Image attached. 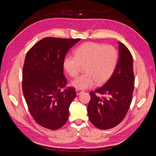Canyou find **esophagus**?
<instances>
[{"instance_id":"obj_1","label":"esophagus","mask_w":156,"mask_h":156,"mask_svg":"<svg viewBox=\"0 0 156 156\" xmlns=\"http://www.w3.org/2000/svg\"><path fill=\"white\" fill-rule=\"evenodd\" d=\"M83 92H84V91L82 90H81V89H79V88H77V89H76V93H77V95H79L80 94H81V93Z\"/></svg>"}]
</instances>
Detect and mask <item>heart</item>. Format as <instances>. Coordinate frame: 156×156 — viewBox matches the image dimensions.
<instances>
[{
    "mask_svg": "<svg viewBox=\"0 0 156 156\" xmlns=\"http://www.w3.org/2000/svg\"><path fill=\"white\" fill-rule=\"evenodd\" d=\"M118 60L119 53L112 45L87 42L74 51V56L64 59V66L72 77H77L82 66L84 68L85 73L72 83V86L81 90L105 82L114 72Z\"/></svg>",
    "mask_w": 156,
    "mask_h": 156,
    "instance_id": "1",
    "label": "heart"
}]
</instances>
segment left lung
<instances>
[{
  "label": "left lung",
  "instance_id": "left-lung-1",
  "mask_svg": "<svg viewBox=\"0 0 156 156\" xmlns=\"http://www.w3.org/2000/svg\"><path fill=\"white\" fill-rule=\"evenodd\" d=\"M119 57L114 72L103 86L90 92L87 111L91 123L98 129L112 128L124 120L133 97L135 76L133 56L119 42ZM97 93L102 97H98Z\"/></svg>",
  "mask_w": 156,
  "mask_h": 156
}]
</instances>
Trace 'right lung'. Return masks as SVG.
Segmentation results:
<instances>
[{
  "label": "right lung",
  "instance_id": "right-lung-1",
  "mask_svg": "<svg viewBox=\"0 0 156 156\" xmlns=\"http://www.w3.org/2000/svg\"><path fill=\"white\" fill-rule=\"evenodd\" d=\"M80 40L44 37L26 55L22 72L23 95L32 118L45 128L58 129L68 119L76 92L73 87H66L64 61L67 52Z\"/></svg>",
  "mask_w": 156,
  "mask_h": 156
}]
</instances>
